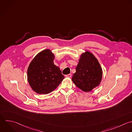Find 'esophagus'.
<instances>
[{
  "instance_id": "obj_1",
  "label": "esophagus",
  "mask_w": 132,
  "mask_h": 132,
  "mask_svg": "<svg viewBox=\"0 0 132 132\" xmlns=\"http://www.w3.org/2000/svg\"><path fill=\"white\" fill-rule=\"evenodd\" d=\"M71 76H72V75H71V74H68V75H65V77H68V78H71Z\"/></svg>"
}]
</instances>
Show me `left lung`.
Here are the masks:
<instances>
[{
    "mask_svg": "<svg viewBox=\"0 0 132 132\" xmlns=\"http://www.w3.org/2000/svg\"><path fill=\"white\" fill-rule=\"evenodd\" d=\"M102 74L103 71L97 59L92 53L86 51L80 56L72 80L83 91L89 92L100 85Z\"/></svg>",
    "mask_w": 132,
    "mask_h": 132,
    "instance_id": "left-lung-1",
    "label": "left lung"
}]
</instances>
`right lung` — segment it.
I'll return each instance as SVG.
<instances>
[{
	"label": "right lung",
	"mask_w": 132,
	"mask_h": 132,
	"mask_svg": "<svg viewBox=\"0 0 132 132\" xmlns=\"http://www.w3.org/2000/svg\"><path fill=\"white\" fill-rule=\"evenodd\" d=\"M55 55L48 49L39 53L30 63L27 79L33 91L47 94L55 90L64 76L59 67L54 64Z\"/></svg>",
	"instance_id": "add662e5"
}]
</instances>
